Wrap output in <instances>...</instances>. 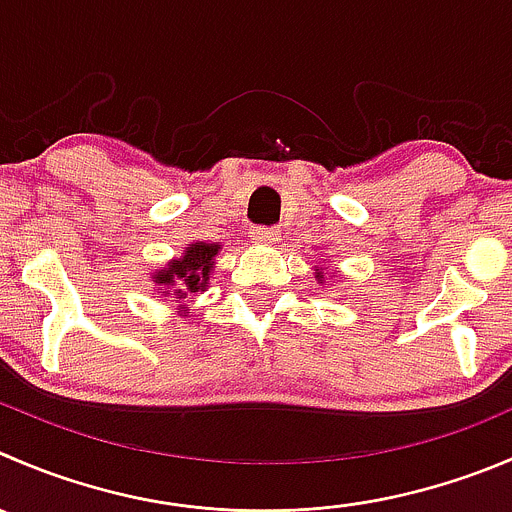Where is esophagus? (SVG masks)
<instances>
[{"label":"esophagus","mask_w":512,"mask_h":512,"mask_svg":"<svg viewBox=\"0 0 512 512\" xmlns=\"http://www.w3.org/2000/svg\"><path fill=\"white\" fill-rule=\"evenodd\" d=\"M252 240L257 245H272V242L280 240V230H275V227H255L252 230Z\"/></svg>","instance_id":"34e87169"}]
</instances>
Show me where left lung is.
Listing matches in <instances>:
<instances>
[{"label":"left lung","mask_w":512,"mask_h":512,"mask_svg":"<svg viewBox=\"0 0 512 512\" xmlns=\"http://www.w3.org/2000/svg\"><path fill=\"white\" fill-rule=\"evenodd\" d=\"M327 277H335V272H327V267H315V280L320 282V285L327 280Z\"/></svg>","instance_id":"left-lung-1"}]
</instances>
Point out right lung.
I'll use <instances>...</instances> for the list:
<instances>
[{
	"instance_id": "obj_1",
	"label": "right lung",
	"mask_w": 512,
	"mask_h": 512,
	"mask_svg": "<svg viewBox=\"0 0 512 512\" xmlns=\"http://www.w3.org/2000/svg\"><path fill=\"white\" fill-rule=\"evenodd\" d=\"M220 252V242L195 240L182 250L180 257H172L167 265L152 272L157 292H162V297H175V302H182L177 305V315L187 317V297L197 295V292L202 295L210 287L212 267H215V257Z\"/></svg>"
}]
</instances>
